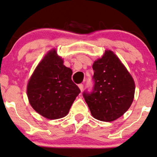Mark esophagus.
Instances as JSON below:
<instances>
[{
	"label": "esophagus",
	"instance_id": "34e87169",
	"mask_svg": "<svg viewBox=\"0 0 157 157\" xmlns=\"http://www.w3.org/2000/svg\"><path fill=\"white\" fill-rule=\"evenodd\" d=\"M78 87L79 88V90H80V91L81 92L82 91V90H83V85H82V84H79V85H78Z\"/></svg>",
	"mask_w": 157,
	"mask_h": 157
}]
</instances>
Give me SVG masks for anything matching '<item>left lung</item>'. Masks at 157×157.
Returning <instances> with one entry per match:
<instances>
[{
  "label": "left lung",
  "mask_w": 157,
  "mask_h": 157,
  "mask_svg": "<svg viewBox=\"0 0 157 157\" xmlns=\"http://www.w3.org/2000/svg\"><path fill=\"white\" fill-rule=\"evenodd\" d=\"M94 87L83 93L92 116L102 122H112L129 109L134 98L135 83L120 58L110 50L94 62Z\"/></svg>",
  "instance_id": "obj_1"
}]
</instances>
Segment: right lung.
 <instances>
[{"label": "right lung", "mask_w": 157, "mask_h": 157, "mask_svg": "<svg viewBox=\"0 0 157 157\" xmlns=\"http://www.w3.org/2000/svg\"><path fill=\"white\" fill-rule=\"evenodd\" d=\"M63 63L53 48L45 54L28 79V101L35 112L48 120L67 115L80 92L71 79L72 70Z\"/></svg>", "instance_id": "obj_1"}]
</instances>
